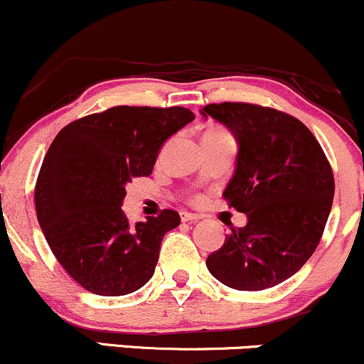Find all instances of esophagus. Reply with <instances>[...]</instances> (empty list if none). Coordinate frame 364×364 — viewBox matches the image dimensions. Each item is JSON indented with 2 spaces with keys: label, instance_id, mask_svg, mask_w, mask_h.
Segmentation results:
<instances>
[{
  "label": "esophagus",
  "instance_id": "esophagus-1",
  "mask_svg": "<svg viewBox=\"0 0 364 364\" xmlns=\"http://www.w3.org/2000/svg\"><path fill=\"white\" fill-rule=\"evenodd\" d=\"M181 220L183 221V223H187V221H199L200 220V215H196V213L182 211L181 213Z\"/></svg>",
  "mask_w": 364,
  "mask_h": 364
}]
</instances>
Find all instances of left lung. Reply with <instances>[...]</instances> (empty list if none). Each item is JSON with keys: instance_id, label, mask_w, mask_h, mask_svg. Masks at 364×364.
<instances>
[{"instance_id": "1", "label": "left lung", "mask_w": 364, "mask_h": 364, "mask_svg": "<svg viewBox=\"0 0 364 364\" xmlns=\"http://www.w3.org/2000/svg\"><path fill=\"white\" fill-rule=\"evenodd\" d=\"M204 119L237 141L235 170L223 198L247 225L226 235L206 260L220 283L240 291L272 288L296 274L317 249L334 199V173L305 124L252 104H211Z\"/></svg>"}]
</instances>
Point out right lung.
<instances>
[{
    "label": "right lung",
    "mask_w": 364,
    "mask_h": 364,
    "mask_svg": "<svg viewBox=\"0 0 364 364\" xmlns=\"http://www.w3.org/2000/svg\"><path fill=\"white\" fill-rule=\"evenodd\" d=\"M194 121L183 107L119 105L68 124L47 149L36 209L50 250L76 283L100 296H122L155 274L177 211L129 223L121 209L132 177L149 175L170 136Z\"/></svg>",
    "instance_id": "right-lung-1"
}]
</instances>
